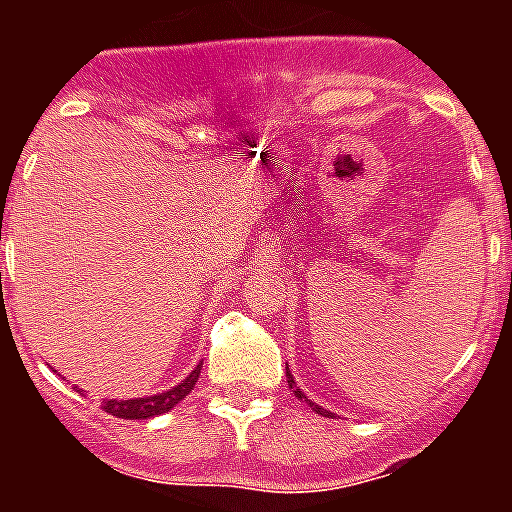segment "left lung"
Segmentation results:
<instances>
[{
    "label": "left lung",
    "instance_id": "obj_1",
    "mask_svg": "<svg viewBox=\"0 0 512 512\" xmlns=\"http://www.w3.org/2000/svg\"><path fill=\"white\" fill-rule=\"evenodd\" d=\"M287 382H289V390H292V393H295V398H300V401H305V404L311 406L313 412H316V414H324V417H335V414H332V412H327V409H321V406H319V404H313L311 398L305 396L303 390L297 388V382H295V377H292V374H289V369H287Z\"/></svg>",
    "mask_w": 512,
    "mask_h": 512
}]
</instances>
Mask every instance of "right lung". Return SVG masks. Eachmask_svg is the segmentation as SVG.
Returning a JSON list of instances; mask_svg holds the SVG:
<instances>
[{
  "mask_svg": "<svg viewBox=\"0 0 512 512\" xmlns=\"http://www.w3.org/2000/svg\"><path fill=\"white\" fill-rule=\"evenodd\" d=\"M201 364L193 369L185 380H180L175 388L164 390V393H156V396L146 398H103V409L114 417H122V420H148V417H156V414L170 412L172 406H177L188 393L193 390L196 380H199Z\"/></svg>",
  "mask_w": 512,
  "mask_h": 512,
  "instance_id": "obj_1",
  "label": "right lung"
}]
</instances>
